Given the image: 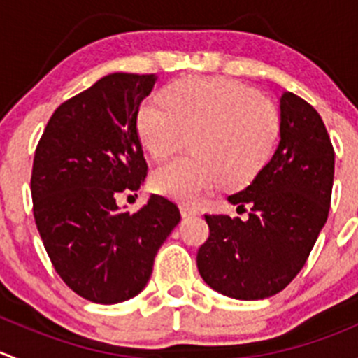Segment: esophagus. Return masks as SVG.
Listing matches in <instances>:
<instances>
[{"label": "esophagus", "mask_w": 358, "mask_h": 358, "mask_svg": "<svg viewBox=\"0 0 358 358\" xmlns=\"http://www.w3.org/2000/svg\"><path fill=\"white\" fill-rule=\"evenodd\" d=\"M180 213H182L183 218H189V217H196L199 211H197L194 206H189V204H182V206H180Z\"/></svg>", "instance_id": "obj_1"}]
</instances>
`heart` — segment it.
I'll return each instance as SVG.
<instances>
[{"label":"heart","mask_w":358,"mask_h":358,"mask_svg":"<svg viewBox=\"0 0 358 358\" xmlns=\"http://www.w3.org/2000/svg\"><path fill=\"white\" fill-rule=\"evenodd\" d=\"M141 147L155 161L192 154L161 166L152 189L180 203H196L218 183L241 189L271 161L280 138L276 106L231 78H182L169 83L162 103L148 99L136 115Z\"/></svg>","instance_id":"1"}]
</instances>
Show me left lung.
<instances>
[{
	"label": "left lung",
	"mask_w": 358,
	"mask_h": 358,
	"mask_svg": "<svg viewBox=\"0 0 358 358\" xmlns=\"http://www.w3.org/2000/svg\"><path fill=\"white\" fill-rule=\"evenodd\" d=\"M334 148L317 110L292 92L280 98V143L259 176L227 199L248 220L204 215L210 227L197 269L217 292L241 301L282 292L303 269L327 222Z\"/></svg>",
	"instance_id": "1"
}]
</instances>
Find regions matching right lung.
<instances>
[{"label": "right lung", "mask_w": 358, "mask_h": 358, "mask_svg": "<svg viewBox=\"0 0 358 358\" xmlns=\"http://www.w3.org/2000/svg\"><path fill=\"white\" fill-rule=\"evenodd\" d=\"M155 75L112 73L57 106L36 145L33 215L50 262L75 294L98 304L138 296L157 250L180 222L175 203L152 196L136 213L117 196L138 190L148 166L136 131Z\"/></svg>", "instance_id": "add662e5"}]
</instances>
